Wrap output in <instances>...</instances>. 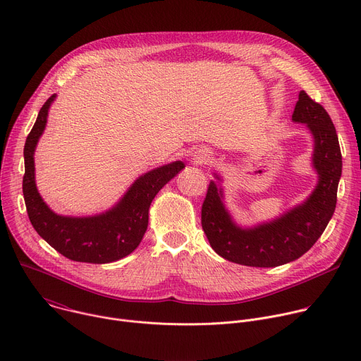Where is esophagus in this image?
Returning a JSON list of instances; mask_svg holds the SVG:
<instances>
[{
  "label": "esophagus",
  "instance_id": "obj_1",
  "mask_svg": "<svg viewBox=\"0 0 361 361\" xmlns=\"http://www.w3.org/2000/svg\"><path fill=\"white\" fill-rule=\"evenodd\" d=\"M195 161H197L198 164L207 163V161H209V156H207V154H198V156L195 157Z\"/></svg>",
  "mask_w": 361,
  "mask_h": 361
}]
</instances>
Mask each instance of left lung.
I'll list each match as a JSON object with an SVG mask.
<instances>
[{
	"label": "left lung",
	"mask_w": 361,
	"mask_h": 361,
	"mask_svg": "<svg viewBox=\"0 0 361 361\" xmlns=\"http://www.w3.org/2000/svg\"><path fill=\"white\" fill-rule=\"evenodd\" d=\"M293 121L307 124L314 137L313 166L319 184L302 204L280 219L241 228L223 204V191L210 181L201 207V226L213 250L223 259L250 267H277L297 260L326 230L337 202L341 151L334 124L324 107L300 91ZM216 178L220 180L219 176Z\"/></svg>",
	"instance_id": "left-lung-1"
}]
</instances>
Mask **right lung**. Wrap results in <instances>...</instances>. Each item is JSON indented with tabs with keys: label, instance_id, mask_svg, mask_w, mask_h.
Instances as JSON below:
<instances>
[{
	"label": "right lung",
	"instance_id": "add662e5",
	"mask_svg": "<svg viewBox=\"0 0 361 361\" xmlns=\"http://www.w3.org/2000/svg\"><path fill=\"white\" fill-rule=\"evenodd\" d=\"M54 99L56 94L44 102L24 145L23 192L28 219L51 247L73 262L94 264L117 262L138 247L148 226L151 201L184 169V164L174 161L145 173L134 181L118 204L106 213L92 217L59 216L42 201L34 173V151Z\"/></svg>",
	"mask_w": 361,
	"mask_h": 361
}]
</instances>
